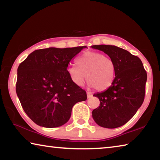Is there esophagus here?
<instances>
[{
  "instance_id": "1",
  "label": "esophagus",
  "mask_w": 160,
  "mask_h": 160,
  "mask_svg": "<svg viewBox=\"0 0 160 160\" xmlns=\"http://www.w3.org/2000/svg\"><path fill=\"white\" fill-rule=\"evenodd\" d=\"M87 95H88V98H90V97H92V93L90 92H87Z\"/></svg>"
}]
</instances>
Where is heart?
Instances as JSON below:
<instances>
[{
  "mask_svg": "<svg viewBox=\"0 0 160 160\" xmlns=\"http://www.w3.org/2000/svg\"><path fill=\"white\" fill-rule=\"evenodd\" d=\"M77 66H70L68 73L78 86L86 80L91 87L102 91L110 88L114 82L116 66L112 58L95 51H87L76 59Z\"/></svg>",
  "mask_w": 160,
  "mask_h": 160,
  "instance_id": "b5f03b06",
  "label": "heart"
}]
</instances>
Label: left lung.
Segmentation results:
<instances>
[{"label":"left lung","instance_id":"8db88e82","mask_svg":"<svg viewBox=\"0 0 160 160\" xmlns=\"http://www.w3.org/2000/svg\"><path fill=\"white\" fill-rule=\"evenodd\" d=\"M107 53L114 61L116 74L112 85L93 96L100 105L92 111L99 126L116 128L126 124L141 107L145 98L147 72L140 59L128 51L112 45L91 47Z\"/></svg>","mask_w":160,"mask_h":160}]
</instances>
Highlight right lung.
Instances as JSON below:
<instances>
[{
  "mask_svg": "<svg viewBox=\"0 0 160 160\" xmlns=\"http://www.w3.org/2000/svg\"><path fill=\"white\" fill-rule=\"evenodd\" d=\"M85 47L36 50L20 64L16 93L25 112L37 125H64L72 107L87 99L86 92L72 82L67 70L70 61Z\"/></svg>",
  "mask_w": 160,
  "mask_h": 160,
  "instance_id": "add662e5",
  "label": "right lung"
}]
</instances>
